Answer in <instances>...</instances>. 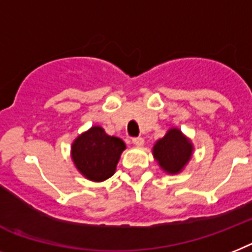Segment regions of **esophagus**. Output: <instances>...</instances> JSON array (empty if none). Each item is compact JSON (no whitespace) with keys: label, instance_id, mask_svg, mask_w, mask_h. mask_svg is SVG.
Listing matches in <instances>:
<instances>
[{"label":"esophagus","instance_id":"esophagus-1","mask_svg":"<svg viewBox=\"0 0 252 252\" xmlns=\"http://www.w3.org/2000/svg\"><path fill=\"white\" fill-rule=\"evenodd\" d=\"M132 143H134L136 147H141V145L144 144V139L140 138V136H139V138H132Z\"/></svg>","mask_w":252,"mask_h":252}]
</instances>
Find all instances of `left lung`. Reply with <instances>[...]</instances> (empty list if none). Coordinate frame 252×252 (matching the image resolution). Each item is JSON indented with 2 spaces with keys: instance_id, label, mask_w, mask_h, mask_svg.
Returning <instances> with one entry per match:
<instances>
[{
  "instance_id": "left-lung-1",
  "label": "left lung",
  "mask_w": 252,
  "mask_h": 252,
  "mask_svg": "<svg viewBox=\"0 0 252 252\" xmlns=\"http://www.w3.org/2000/svg\"><path fill=\"white\" fill-rule=\"evenodd\" d=\"M192 151L190 141L183 136L180 130L171 128L156 143L153 147V156L166 172L176 174L187 165L192 156Z\"/></svg>"
}]
</instances>
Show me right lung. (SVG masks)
<instances>
[{"label": "right lung", "mask_w": 252, "mask_h": 252, "mask_svg": "<svg viewBox=\"0 0 252 252\" xmlns=\"http://www.w3.org/2000/svg\"><path fill=\"white\" fill-rule=\"evenodd\" d=\"M125 148L121 139L109 136L101 127L94 126L74 140L72 158L82 175L94 182H103L114 174Z\"/></svg>", "instance_id": "obj_1"}]
</instances>
